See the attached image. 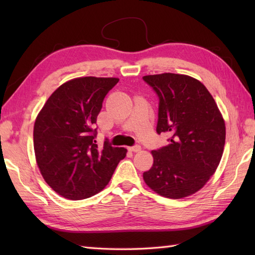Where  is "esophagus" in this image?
<instances>
[{
    "label": "esophagus",
    "mask_w": 255,
    "mask_h": 255,
    "mask_svg": "<svg viewBox=\"0 0 255 255\" xmlns=\"http://www.w3.org/2000/svg\"><path fill=\"white\" fill-rule=\"evenodd\" d=\"M129 150L132 151V152H139V151L141 150V147H140L139 144H136V145H133V147H130V148H129Z\"/></svg>",
    "instance_id": "obj_1"
}]
</instances>
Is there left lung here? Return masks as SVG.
I'll return each instance as SVG.
<instances>
[{
    "mask_svg": "<svg viewBox=\"0 0 255 255\" xmlns=\"http://www.w3.org/2000/svg\"><path fill=\"white\" fill-rule=\"evenodd\" d=\"M142 79L160 100L156 132L171 136L169 144L151 152L153 164L143 180L163 197H187L204 187L220 163L224 117L206 86L189 75L162 73Z\"/></svg>",
    "mask_w": 255,
    "mask_h": 255,
    "instance_id": "obj_1",
    "label": "left lung"
}]
</instances>
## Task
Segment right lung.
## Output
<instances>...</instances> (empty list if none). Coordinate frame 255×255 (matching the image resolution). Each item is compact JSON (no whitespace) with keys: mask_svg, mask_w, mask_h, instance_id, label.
Here are the masks:
<instances>
[{"mask_svg":"<svg viewBox=\"0 0 255 255\" xmlns=\"http://www.w3.org/2000/svg\"><path fill=\"white\" fill-rule=\"evenodd\" d=\"M118 78L83 77L53 92L38 114L34 150L42 177L53 191L71 200L89 198L111 181L127 149L105 141L97 148L93 125L104 97Z\"/></svg>","mask_w":255,"mask_h":255,"instance_id":"obj_1","label":"right lung"}]
</instances>
